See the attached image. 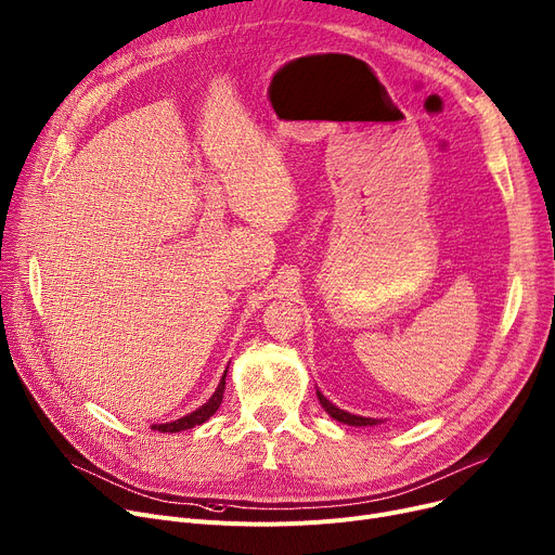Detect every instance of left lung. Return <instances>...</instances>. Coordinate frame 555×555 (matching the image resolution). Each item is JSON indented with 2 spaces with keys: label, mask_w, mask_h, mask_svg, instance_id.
I'll return each mask as SVG.
<instances>
[{
  "label": "left lung",
  "mask_w": 555,
  "mask_h": 555,
  "mask_svg": "<svg viewBox=\"0 0 555 555\" xmlns=\"http://www.w3.org/2000/svg\"><path fill=\"white\" fill-rule=\"evenodd\" d=\"M318 399H320V403H322V408L327 410L336 421H340V423H349V426H376V418H365V416H356V414H349V412H345V410H340V408H336L334 403H330L327 399H324L320 392H318Z\"/></svg>",
  "instance_id": "obj_1"
}]
</instances>
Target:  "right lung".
Instances as JSON below:
<instances>
[{"label": "right lung", "mask_w": 555, "mask_h": 555, "mask_svg": "<svg viewBox=\"0 0 555 555\" xmlns=\"http://www.w3.org/2000/svg\"><path fill=\"white\" fill-rule=\"evenodd\" d=\"M225 372H228V370H225ZM223 389H225V374L221 376V383H219V387L215 389V395L210 397V401L204 403L199 410H194V412H190V414H185L183 418H177V421H172V423H160V426H152V428L158 430V433H181V430H190V428H194V426H202L204 421H208V418L217 412V408H219V403H221V399H223Z\"/></svg>", "instance_id": "1"}]
</instances>
